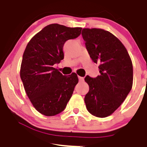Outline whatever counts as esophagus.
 Returning a JSON list of instances; mask_svg holds the SVG:
<instances>
[{"label":"esophagus","mask_w":147,"mask_h":147,"mask_svg":"<svg viewBox=\"0 0 147 147\" xmlns=\"http://www.w3.org/2000/svg\"><path fill=\"white\" fill-rule=\"evenodd\" d=\"M78 79H79L80 82H82V81H84V78H82V77L78 76Z\"/></svg>","instance_id":"34e87169"}]
</instances>
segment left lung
<instances>
[{
	"mask_svg": "<svg viewBox=\"0 0 147 147\" xmlns=\"http://www.w3.org/2000/svg\"><path fill=\"white\" fill-rule=\"evenodd\" d=\"M82 38L100 75L84 78L90 90L84 97L88 112L97 117L112 115L131 90L133 66L127 49L113 34L99 28H84Z\"/></svg>",
	"mask_w": 147,
	"mask_h": 147,
	"instance_id": "left-lung-1",
	"label": "left lung"
}]
</instances>
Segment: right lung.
<instances>
[{"instance_id":"add662e5","label":"right lung","mask_w":147,"mask_h":147,"mask_svg":"<svg viewBox=\"0 0 147 147\" xmlns=\"http://www.w3.org/2000/svg\"><path fill=\"white\" fill-rule=\"evenodd\" d=\"M81 30L82 28L50 24L34 35L26 46L20 78L31 103L42 115L60 113L72 97L78 75L73 72L64 76L53 66L64 59L65 42L78 38Z\"/></svg>"}]
</instances>
